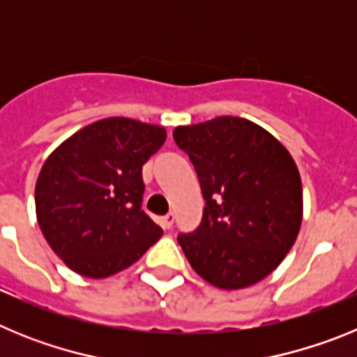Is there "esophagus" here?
Listing matches in <instances>:
<instances>
[{"label": "esophagus", "mask_w": 357, "mask_h": 357, "mask_svg": "<svg viewBox=\"0 0 357 357\" xmlns=\"http://www.w3.org/2000/svg\"><path fill=\"white\" fill-rule=\"evenodd\" d=\"M173 222H175V214L168 213L166 216H162V227L164 229H172Z\"/></svg>", "instance_id": "obj_1"}]
</instances>
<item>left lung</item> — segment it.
<instances>
[{
  "mask_svg": "<svg viewBox=\"0 0 357 357\" xmlns=\"http://www.w3.org/2000/svg\"><path fill=\"white\" fill-rule=\"evenodd\" d=\"M173 139L197 169L206 209L178 243L195 272L243 289L282 263L302 225V181L291 153L257 123L236 116L176 127Z\"/></svg>",
  "mask_w": 357,
  "mask_h": 357,
  "instance_id": "8db88e82",
  "label": "left lung"
}]
</instances>
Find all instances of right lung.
<instances>
[{
	"instance_id": "add662e5",
	"label": "right lung",
	"mask_w": 357,
	"mask_h": 357,
	"mask_svg": "<svg viewBox=\"0 0 357 357\" xmlns=\"http://www.w3.org/2000/svg\"><path fill=\"white\" fill-rule=\"evenodd\" d=\"M164 141L160 125L105 118L50 153L36 184L37 222L73 272L105 279L159 241L162 229L141 209V172Z\"/></svg>"
}]
</instances>
